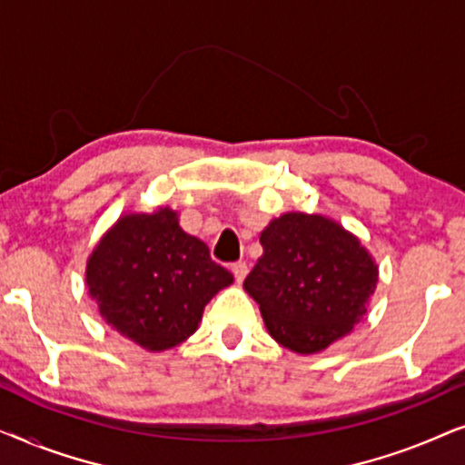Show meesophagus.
<instances>
[{"label": "esophagus", "mask_w": 465, "mask_h": 465, "mask_svg": "<svg viewBox=\"0 0 465 465\" xmlns=\"http://www.w3.org/2000/svg\"><path fill=\"white\" fill-rule=\"evenodd\" d=\"M232 272H233V278H236L238 282H242L246 274H249V265H246L244 262H236V263H232Z\"/></svg>", "instance_id": "1"}]
</instances>
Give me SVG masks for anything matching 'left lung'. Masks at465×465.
<instances>
[{"label": "left lung", "mask_w": 465, "mask_h": 465, "mask_svg": "<svg viewBox=\"0 0 465 465\" xmlns=\"http://www.w3.org/2000/svg\"><path fill=\"white\" fill-rule=\"evenodd\" d=\"M263 257L244 281L262 308L270 336L311 355L359 323L374 293L379 270L336 223L319 214L289 213L262 233Z\"/></svg>", "instance_id": "1"}]
</instances>
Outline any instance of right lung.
<instances>
[{"instance_id": "right-lung-1", "label": "right lung", "mask_w": 465, "mask_h": 465, "mask_svg": "<svg viewBox=\"0 0 465 465\" xmlns=\"http://www.w3.org/2000/svg\"><path fill=\"white\" fill-rule=\"evenodd\" d=\"M233 282L208 246L178 225L170 208L116 223L86 265L89 293L116 331L148 351L181 344L203 306Z\"/></svg>"}]
</instances>
